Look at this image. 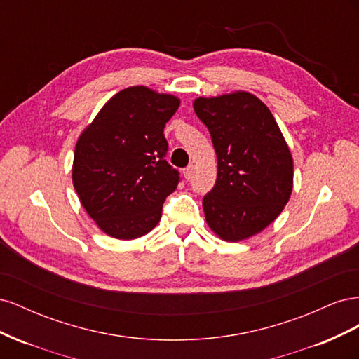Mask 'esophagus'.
Instances as JSON below:
<instances>
[{"instance_id":"1","label":"esophagus","mask_w":359,"mask_h":359,"mask_svg":"<svg viewBox=\"0 0 359 359\" xmlns=\"http://www.w3.org/2000/svg\"><path fill=\"white\" fill-rule=\"evenodd\" d=\"M193 172H194V166H193V165L187 166L186 169L182 170V173H184V178H186V180H190V178L193 177Z\"/></svg>"}]
</instances>
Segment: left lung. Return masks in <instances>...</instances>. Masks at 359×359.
Instances as JSON below:
<instances>
[{
  "label": "left lung",
  "mask_w": 359,
  "mask_h": 359,
  "mask_svg": "<svg viewBox=\"0 0 359 359\" xmlns=\"http://www.w3.org/2000/svg\"><path fill=\"white\" fill-rule=\"evenodd\" d=\"M210 130L219 163L203 196L206 223L224 241L259 233L283 211L292 193L293 161L273 114L253 94L238 91L193 103Z\"/></svg>",
  "instance_id": "left-lung-1"
}]
</instances>
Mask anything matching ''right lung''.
I'll return each instance as SVG.
<instances>
[{
  "instance_id": "right-lung-1",
  "label": "right lung",
  "mask_w": 359,
  "mask_h": 359,
  "mask_svg": "<svg viewBox=\"0 0 359 359\" xmlns=\"http://www.w3.org/2000/svg\"><path fill=\"white\" fill-rule=\"evenodd\" d=\"M180 100L147 86L115 94L74 149L73 186L91 219L118 240H135L160 222L180 172L165 160L166 123Z\"/></svg>"
}]
</instances>
